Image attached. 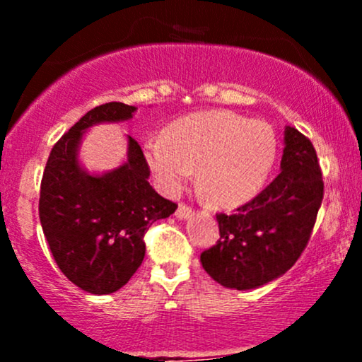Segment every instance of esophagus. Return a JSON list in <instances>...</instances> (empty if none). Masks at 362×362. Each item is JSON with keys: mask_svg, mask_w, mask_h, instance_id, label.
Instances as JSON below:
<instances>
[{"mask_svg": "<svg viewBox=\"0 0 362 362\" xmlns=\"http://www.w3.org/2000/svg\"><path fill=\"white\" fill-rule=\"evenodd\" d=\"M192 214H194L192 209H190V207H187L185 204H180L177 207V213H175L177 219H189Z\"/></svg>", "mask_w": 362, "mask_h": 362, "instance_id": "34e87169", "label": "esophagus"}]
</instances>
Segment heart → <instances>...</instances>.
Returning a JSON list of instances; mask_svg holds the SVG:
<instances>
[{"label": "heart", "instance_id": "1", "mask_svg": "<svg viewBox=\"0 0 362 362\" xmlns=\"http://www.w3.org/2000/svg\"><path fill=\"white\" fill-rule=\"evenodd\" d=\"M156 184L175 194L197 168V187L209 204L236 207L255 197L276 160V134L264 120L231 110L194 112L173 120L163 138L144 144Z\"/></svg>", "mask_w": 362, "mask_h": 362}]
</instances>
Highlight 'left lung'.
Here are the masks:
<instances>
[{
  "label": "left lung",
  "mask_w": 362,
  "mask_h": 362,
  "mask_svg": "<svg viewBox=\"0 0 362 362\" xmlns=\"http://www.w3.org/2000/svg\"><path fill=\"white\" fill-rule=\"evenodd\" d=\"M323 199L313 144L286 126L281 173L236 214H218L219 242L201 253L218 284L248 291L286 274L300 259Z\"/></svg>",
  "instance_id": "obj_1"
}]
</instances>
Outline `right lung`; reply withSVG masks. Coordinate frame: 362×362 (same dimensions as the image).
Here are the masks:
<instances>
[{
	"label": "right lung",
	"instance_id": "add662e5",
	"mask_svg": "<svg viewBox=\"0 0 362 362\" xmlns=\"http://www.w3.org/2000/svg\"><path fill=\"white\" fill-rule=\"evenodd\" d=\"M136 110L110 102L86 112L54 144L40 184V224L57 267L97 296L127 284L143 264L148 228L177 209L149 185V167L131 136L126 160L117 168L90 173L81 165L85 132L132 119Z\"/></svg>",
	"mask_w": 362,
	"mask_h": 362
}]
</instances>
